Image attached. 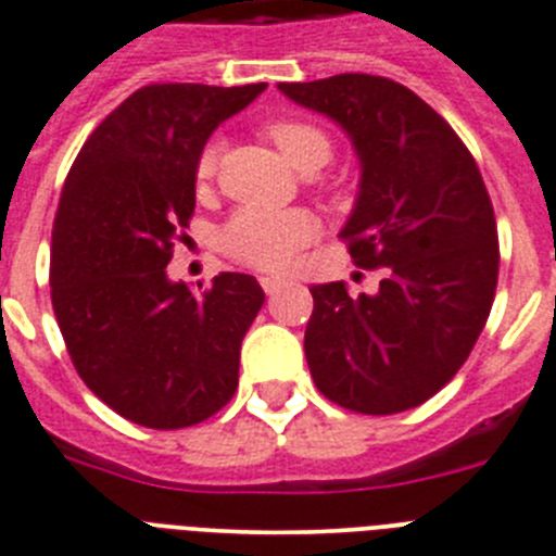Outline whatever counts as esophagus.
I'll return each instance as SVG.
<instances>
[{"instance_id": "1", "label": "esophagus", "mask_w": 556, "mask_h": 556, "mask_svg": "<svg viewBox=\"0 0 556 556\" xmlns=\"http://www.w3.org/2000/svg\"><path fill=\"white\" fill-rule=\"evenodd\" d=\"M260 285H263V290H266L268 296H274V293H279V290L288 285V279L282 277H260Z\"/></svg>"}]
</instances>
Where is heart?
<instances>
[{
    "mask_svg": "<svg viewBox=\"0 0 556 556\" xmlns=\"http://www.w3.org/2000/svg\"><path fill=\"white\" fill-rule=\"evenodd\" d=\"M274 147L296 172H318L332 157V141L321 127L302 118H279L266 127ZM218 143H204L197 157V182L207 185L216 177ZM315 238V222L302 210L243 207L218 232L224 254L252 268L282 271Z\"/></svg>",
    "mask_w": 556,
    "mask_h": 556,
    "instance_id": "obj_1",
    "label": "heart"
}]
</instances>
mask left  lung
<instances>
[{
    "label": "left lung",
    "instance_id": "8db88e82",
    "mask_svg": "<svg viewBox=\"0 0 556 556\" xmlns=\"http://www.w3.org/2000/svg\"><path fill=\"white\" fill-rule=\"evenodd\" d=\"M352 138L359 193L340 238L354 266L382 268L374 296L313 285L304 354L329 402L393 415L452 382L484 329L498 232L477 160L421 97L388 77L279 83Z\"/></svg>",
    "mask_w": 556,
    "mask_h": 556
}]
</instances>
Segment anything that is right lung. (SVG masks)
Returning <instances> with one entry per match:
<instances>
[{
  "mask_svg": "<svg viewBox=\"0 0 556 556\" xmlns=\"http://www.w3.org/2000/svg\"><path fill=\"white\" fill-rule=\"evenodd\" d=\"M266 88L147 85L68 172L52 227L54 318L83 382L127 421L193 427L238 388L243 334L266 293L232 271L193 293L166 266L197 207L199 152Z\"/></svg>",
  "mask_w": 556,
  "mask_h": 556,
  "instance_id": "obj_1",
  "label": "right lung"
}]
</instances>
